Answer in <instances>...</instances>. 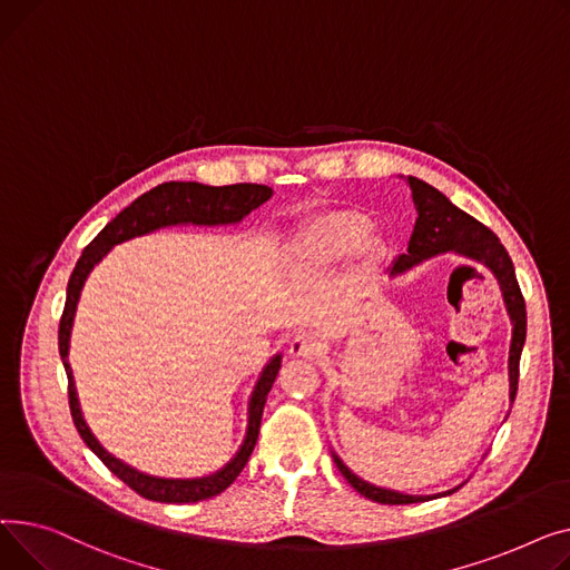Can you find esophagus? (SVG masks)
Masks as SVG:
<instances>
[{
	"mask_svg": "<svg viewBox=\"0 0 570 570\" xmlns=\"http://www.w3.org/2000/svg\"><path fill=\"white\" fill-rule=\"evenodd\" d=\"M320 352V343L311 333H296V336L289 341V354L296 358H311Z\"/></svg>",
	"mask_w": 570,
	"mask_h": 570,
	"instance_id": "obj_1",
	"label": "esophagus"
}]
</instances>
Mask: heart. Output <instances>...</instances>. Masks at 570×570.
Returning a JSON list of instances; mask_svg holds the SVG:
<instances>
[{
	"label": "heart",
	"instance_id": "b5f03b06",
	"mask_svg": "<svg viewBox=\"0 0 570 570\" xmlns=\"http://www.w3.org/2000/svg\"><path fill=\"white\" fill-rule=\"evenodd\" d=\"M371 223L354 212H331L298 232L292 246L294 269L320 274L354 253L367 237Z\"/></svg>",
	"mask_w": 570,
	"mask_h": 570
}]
</instances>
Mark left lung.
<instances>
[{"label": "left lung", "instance_id": "left-lung-1", "mask_svg": "<svg viewBox=\"0 0 570 570\" xmlns=\"http://www.w3.org/2000/svg\"><path fill=\"white\" fill-rule=\"evenodd\" d=\"M407 184L412 188V199H414L419 218L412 232L407 253H403L393 262L389 276L405 274L412 269V266L442 253H458L462 257H470L488 266L501 287V296H504L507 313L513 324L511 350H509V397L513 403L515 391H518V375H520V354L527 338V311H524V298L515 278L513 262L507 248L497 239V234L483 223H479L476 218H472L470 214L458 209L444 193H440L438 188H432L430 184L416 177H407ZM333 462H336L341 474L347 479V483L356 492L377 501V504H419V501L440 497V494L419 497V494H405V492L377 488L373 483L358 479L336 453H333ZM455 490H449L442 494H453Z\"/></svg>", "mask_w": 570, "mask_h": 570}]
</instances>
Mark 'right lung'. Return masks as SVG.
<instances>
[{"label":"right lung","instance_id":"obj_1","mask_svg":"<svg viewBox=\"0 0 570 570\" xmlns=\"http://www.w3.org/2000/svg\"><path fill=\"white\" fill-rule=\"evenodd\" d=\"M274 195L269 186L262 184H232V186H205L197 181H167L149 193L140 195L136 203L126 207L117 218H112L104 229H100L94 242L82 250V257L78 259L76 269L69 278V287H66V304L59 320V354L66 367V377H69V405L73 423L80 432L82 442L100 458L108 470L121 479L130 490H136L140 497L160 501V504H193V501H203L209 497L220 494L225 488H229L242 470L246 466L262 423V412L266 395H269L276 375L281 371V354H276L262 371L250 403H248V430L242 449L237 451L220 472L205 476V479H158L132 470L130 464L121 462L119 458L110 455L98 440L91 434L89 425L85 423V416L80 412L73 371L69 363V341H71V326L78 308V298L82 292V285L94 266L104 259L112 246L128 242L132 237H142L158 227L167 225H232L244 220L253 209L264 205L266 199Z\"/></svg>","mask_w":570,"mask_h":570}]
</instances>
